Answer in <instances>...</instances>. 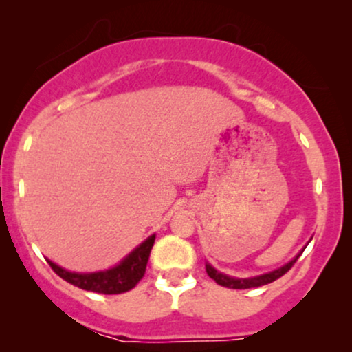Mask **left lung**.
Returning a JSON list of instances; mask_svg holds the SVG:
<instances>
[{"label":"left lung","instance_id":"1","mask_svg":"<svg viewBox=\"0 0 352 352\" xmlns=\"http://www.w3.org/2000/svg\"><path fill=\"white\" fill-rule=\"evenodd\" d=\"M300 254H296V256H294L292 261H288V263H286L285 266H281V268L274 270V272L260 274V276H253V278H232V276H227V274L217 272V270L208 263L205 265V268H207L208 276L212 278V280H215L220 286H225V288H232V289L258 288V286H263V285H268V283H273L274 280H278V278H281L286 272H289V270H292V266L296 263V260L300 258Z\"/></svg>","mask_w":352,"mask_h":352}]
</instances>
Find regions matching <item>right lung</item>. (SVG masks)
Wrapping results in <instances>:
<instances>
[{
  "label": "right lung",
  "instance_id": "right-lung-1",
  "mask_svg": "<svg viewBox=\"0 0 352 352\" xmlns=\"http://www.w3.org/2000/svg\"><path fill=\"white\" fill-rule=\"evenodd\" d=\"M153 241H155V235L148 236L129 256H125L119 265L111 270H106V272L74 273L60 268V266L52 263L50 260H47V263H50L52 272L59 274L63 280L78 286L80 289L100 294H120L134 288L137 283L144 278Z\"/></svg>",
  "mask_w": 352,
  "mask_h": 352
}]
</instances>
